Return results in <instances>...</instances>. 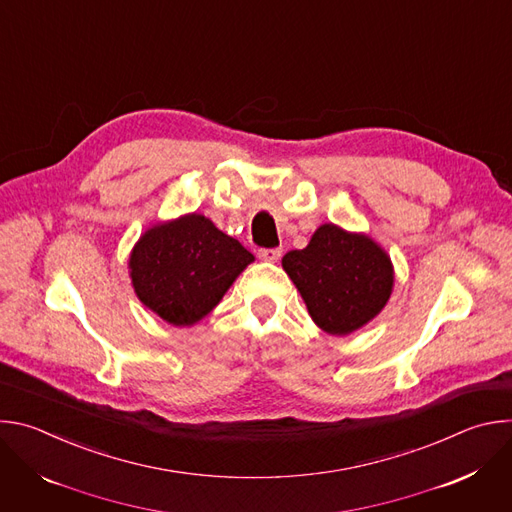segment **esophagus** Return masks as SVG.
Listing matches in <instances>:
<instances>
[{
	"label": "esophagus",
	"mask_w": 512,
	"mask_h": 512,
	"mask_svg": "<svg viewBox=\"0 0 512 512\" xmlns=\"http://www.w3.org/2000/svg\"><path fill=\"white\" fill-rule=\"evenodd\" d=\"M259 259H263V261H269V263H275L279 257H281V249H259Z\"/></svg>",
	"instance_id": "obj_1"
}]
</instances>
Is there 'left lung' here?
<instances>
[{
    "instance_id": "8db88e82",
    "label": "left lung",
    "mask_w": 512,
    "mask_h": 512,
    "mask_svg": "<svg viewBox=\"0 0 512 512\" xmlns=\"http://www.w3.org/2000/svg\"><path fill=\"white\" fill-rule=\"evenodd\" d=\"M281 265L296 283L318 328L346 336L369 324L389 302L393 263L369 235L322 225L306 249L285 253Z\"/></svg>"
}]
</instances>
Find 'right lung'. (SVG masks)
Wrapping results in <instances>:
<instances>
[{
	"label": "right lung",
	"mask_w": 512,
	"mask_h": 512,
	"mask_svg": "<svg viewBox=\"0 0 512 512\" xmlns=\"http://www.w3.org/2000/svg\"><path fill=\"white\" fill-rule=\"evenodd\" d=\"M255 257L202 214L145 231L129 255L139 302L172 326L200 322Z\"/></svg>",
	"instance_id": "right-lung-1"
}]
</instances>
